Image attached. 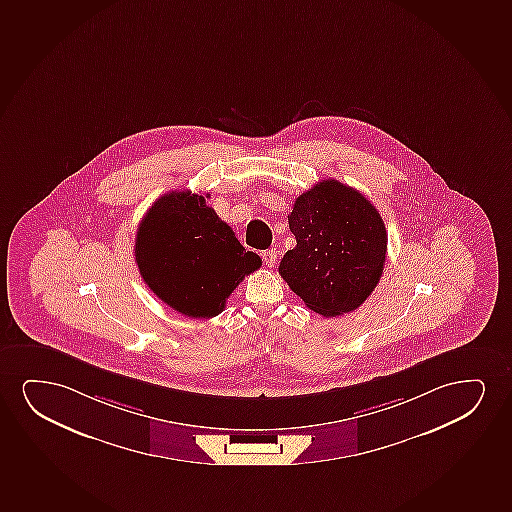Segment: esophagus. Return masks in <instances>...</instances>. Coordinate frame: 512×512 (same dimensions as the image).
Masks as SVG:
<instances>
[{
    "mask_svg": "<svg viewBox=\"0 0 512 512\" xmlns=\"http://www.w3.org/2000/svg\"><path fill=\"white\" fill-rule=\"evenodd\" d=\"M276 259H278V255H276L274 250H264V252H262V260H264V264H266L267 267L276 266Z\"/></svg>",
    "mask_w": 512,
    "mask_h": 512,
    "instance_id": "obj_1",
    "label": "esophagus"
}]
</instances>
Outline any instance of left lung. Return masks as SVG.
Wrapping results in <instances>:
<instances>
[{
    "label": "left lung",
    "instance_id": "left-lung-1",
    "mask_svg": "<svg viewBox=\"0 0 512 512\" xmlns=\"http://www.w3.org/2000/svg\"><path fill=\"white\" fill-rule=\"evenodd\" d=\"M288 224L297 246L281 259V278L321 316L358 309L384 271L387 234L377 208L328 179L300 194Z\"/></svg>",
    "mask_w": 512,
    "mask_h": 512
}]
</instances>
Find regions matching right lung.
<instances>
[{"label":"right lung","mask_w":512,"mask_h":512,"mask_svg":"<svg viewBox=\"0 0 512 512\" xmlns=\"http://www.w3.org/2000/svg\"><path fill=\"white\" fill-rule=\"evenodd\" d=\"M135 260L151 292L187 318H213L262 266L200 194L172 191L140 220Z\"/></svg>","instance_id":"1"}]
</instances>
